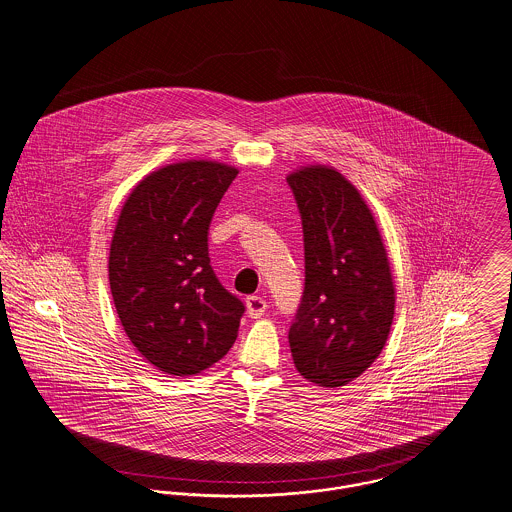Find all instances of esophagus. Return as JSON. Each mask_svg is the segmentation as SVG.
Listing matches in <instances>:
<instances>
[{"mask_svg": "<svg viewBox=\"0 0 512 512\" xmlns=\"http://www.w3.org/2000/svg\"><path fill=\"white\" fill-rule=\"evenodd\" d=\"M268 309V303L264 297H258V295H252L246 299V311H248V317L252 319H260Z\"/></svg>", "mask_w": 512, "mask_h": 512, "instance_id": "obj_1", "label": "esophagus"}]
</instances>
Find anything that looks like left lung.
I'll return each mask as SVG.
<instances>
[{"label": "left lung", "instance_id": "left-lung-1", "mask_svg": "<svg viewBox=\"0 0 512 512\" xmlns=\"http://www.w3.org/2000/svg\"><path fill=\"white\" fill-rule=\"evenodd\" d=\"M303 225L305 289L289 326L297 372L340 387L381 354L395 313V285L372 211L328 166L287 176Z\"/></svg>", "mask_w": 512, "mask_h": 512}]
</instances>
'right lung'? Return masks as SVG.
Segmentation results:
<instances>
[{
	"label": "right lung",
	"mask_w": 512,
	"mask_h": 512,
	"mask_svg": "<svg viewBox=\"0 0 512 512\" xmlns=\"http://www.w3.org/2000/svg\"><path fill=\"white\" fill-rule=\"evenodd\" d=\"M238 170L187 160L148 174L127 197L109 285L129 340L160 372L193 375L234 344L244 303L215 276L207 231Z\"/></svg>",
	"instance_id": "1"
}]
</instances>
